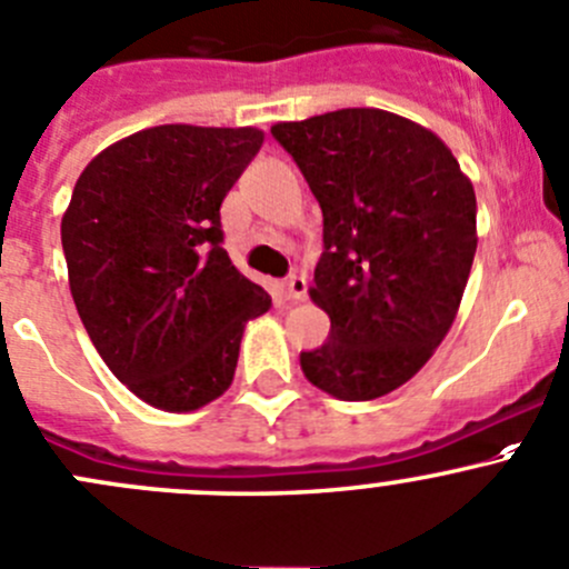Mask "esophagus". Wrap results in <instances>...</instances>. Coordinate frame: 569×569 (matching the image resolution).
I'll return each instance as SVG.
<instances>
[{
    "mask_svg": "<svg viewBox=\"0 0 569 569\" xmlns=\"http://www.w3.org/2000/svg\"><path fill=\"white\" fill-rule=\"evenodd\" d=\"M283 291H286V297H289V300H306V291H308V280H306V274H289V278H286V283H283Z\"/></svg>",
    "mask_w": 569,
    "mask_h": 569,
    "instance_id": "obj_1",
    "label": "esophagus"
}]
</instances>
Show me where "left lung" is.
Masks as SVG:
<instances>
[{
	"mask_svg": "<svg viewBox=\"0 0 569 569\" xmlns=\"http://www.w3.org/2000/svg\"><path fill=\"white\" fill-rule=\"evenodd\" d=\"M272 136L322 208L308 295L330 339L300 352L302 375L336 400L389 395L453 328L478 247L472 180L437 132L380 108L278 121Z\"/></svg>",
	"mask_w": 569,
	"mask_h": 569,
	"instance_id": "1",
	"label": "left lung"
}]
</instances>
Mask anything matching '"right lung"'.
Here are the masks:
<instances>
[{
  "mask_svg": "<svg viewBox=\"0 0 569 569\" xmlns=\"http://www.w3.org/2000/svg\"><path fill=\"white\" fill-rule=\"evenodd\" d=\"M258 127L158 124L104 147L60 219L77 313L136 397L189 413L230 389L244 325L272 297L230 263L219 208Z\"/></svg>",
  "mask_w": 569,
  "mask_h": 569,
  "instance_id": "obj_1",
  "label": "right lung"
}]
</instances>
